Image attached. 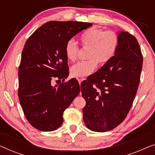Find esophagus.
<instances>
[{"mask_svg": "<svg viewBox=\"0 0 155 155\" xmlns=\"http://www.w3.org/2000/svg\"><path fill=\"white\" fill-rule=\"evenodd\" d=\"M77 80H78V82H79V83L80 84V83H81V82H82V80H84V78H80V77H78V78H77Z\"/></svg>", "mask_w": 155, "mask_h": 155, "instance_id": "obj_1", "label": "esophagus"}]
</instances>
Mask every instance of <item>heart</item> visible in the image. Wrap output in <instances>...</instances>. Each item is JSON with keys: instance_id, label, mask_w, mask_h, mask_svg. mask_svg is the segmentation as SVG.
I'll return each mask as SVG.
<instances>
[{"instance_id": "heart-1", "label": "heart", "mask_w": 155, "mask_h": 155, "mask_svg": "<svg viewBox=\"0 0 155 155\" xmlns=\"http://www.w3.org/2000/svg\"><path fill=\"white\" fill-rule=\"evenodd\" d=\"M82 46L90 47L87 58L90 60L82 61L71 68V74L74 77L84 78L95 71L98 64H105L111 60L118 49L119 38L114 31H104L97 27L86 29L80 37ZM79 48L73 39L67 41L65 54L71 62L77 59Z\"/></svg>"}]
</instances>
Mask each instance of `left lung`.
I'll list each match as a JSON object with an SVG mask.
<instances>
[{
	"label": "left lung",
	"instance_id": "1",
	"mask_svg": "<svg viewBox=\"0 0 155 155\" xmlns=\"http://www.w3.org/2000/svg\"><path fill=\"white\" fill-rule=\"evenodd\" d=\"M117 35L113 58L81 84L83 121L94 132L111 130L124 121L139 86L143 60L138 42L128 31Z\"/></svg>",
	"mask_w": 155,
	"mask_h": 155
}]
</instances>
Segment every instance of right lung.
Returning <instances> with one entry per match:
<instances>
[{"label":"right lung","mask_w":155,"mask_h":155,"mask_svg":"<svg viewBox=\"0 0 155 155\" xmlns=\"http://www.w3.org/2000/svg\"><path fill=\"white\" fill-rule=\"evenodd\" d=\"M92 23L51 21L37 29L27 40L18 71V96L25 117L41 131L56 130L63 124V112L80 93L78 80L68 76L65 46ZM57 80V81H58Z\"/></svg>","instance_id":"right-lung-1"}]
</instances>
